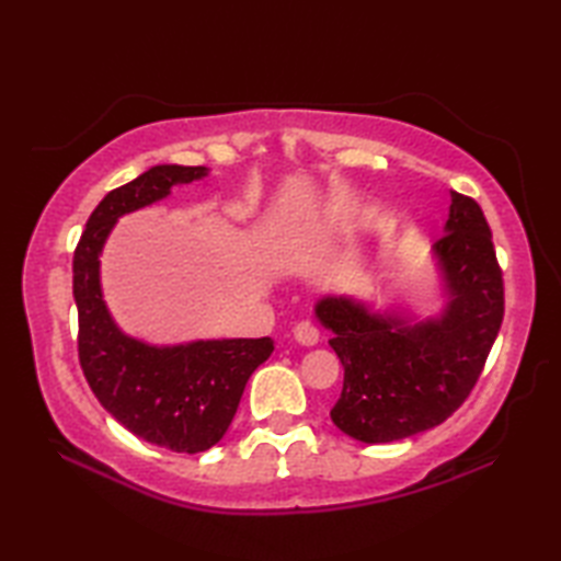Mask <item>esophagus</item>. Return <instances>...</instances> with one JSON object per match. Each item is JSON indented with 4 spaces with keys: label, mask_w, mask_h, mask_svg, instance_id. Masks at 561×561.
<instances>
[{
    "label": "esophagus",
    "mask_w": 561,
    "mask_h": 561,
    "mask_svg": "<svg viewBox=\"0 0 561 561\" xmlns=\"http://www.w3.org/2000/svg\"><path fill=\"white\" fill-rule=\"evenodd\" d=\"M294 340L304 344V347H313V344H318L320 340V332L311 320H299V323L294 325Z\"/></svg>",
    "instance_id": "1"
}]
</instances>
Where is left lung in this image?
Instances as JSON below:
<instances>
[{"instance_id": "1", "label": "left lung", "mask_w": 561, "mask_h": 561, "mask_svg": "<svg viewBox=\"0 0 561 561\" xmlns=\"http://www.w3.org/2000/svg\"><path fill=\"white\" fill-rule=\"evenodd\" d=\"M434 255L448 294L438 318L412 323L392 311L374 313L350 296L316 304L344 366L342 396L330 416L364 444H390L446 422L478 383L502 328V267L490 224L472 197L450 193Z\"/></svg>"}]
</instances>
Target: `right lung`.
Segmentation results:
<instances>
[{
  "label": "right lung",
  "instance_id": "right-lung-1",
  "mask_svg": "<svg viewBox=\"0 0 561 561\" xmlns=\"http://www.w3.org/2000/svg\"><path fill=\"white\" fill-rule=\"evenodd\" d=\"M207 175L205 165H153L111 190L75 250L79 364L93 396L127 432L175 453H202L229 428L248 378L274 350L260 340H197L153 347L115 325L101 291V250L115 221Z\"/></svg>",
  "mask_w": 561,
  "mask_h": 561
}]
</instances>
